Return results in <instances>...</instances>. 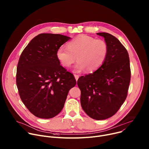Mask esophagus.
Wrapping results in <instances>:
<instances>
[{"instance_id": "esophagus-1", "label": "esophagus", "mask_w": 149, "mask_h": 149, "mask_svg": "<svg viewBox=\"0 0 149 149\" xmlns=\"http://www.w3.org/2000/svg\"><path fill=\"white\" fill-rule=\"evenodd\" d=\"M74 77H75V79L77 81V80H78V78H79V75H77V74H74Z\"/></svg>"}]
</instances>
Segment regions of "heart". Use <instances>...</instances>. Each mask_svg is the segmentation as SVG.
I'll return each mask as SVG.
<instances>
[{
	"label": "heart",
	"instance_id": "obj_1",
	"mask_svg": "<svg viewBox=\"0 0 149 149\" xmlns=\"http://www.w3.org/2000/svg\"><path fill=\"white\" fill-rule=\"evenodd\" d=\"M108 52V45L104 40L82 34L69 42L67 48H58L56 55L64 67H70L77 57L78 62L74 67L75 71L79 72L86 69V71L93 72L103 64Z\"/></svg>",
	"mask_w": 149,
	"mask_h": 149
}]
</instances>
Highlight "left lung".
<instances>
[{"instance_id":"1","label":"left lung","mask_w":149,"mask_h":149,"mask_svg":"<svg viewBox=\"0 0 149 149\" xmlns=\"http://www.w3.org/2000/svg\"><path fill=\"white\" fill-rule=\"evenodd\" d=\"M108 45V55L93 73L77 81L81 104L90 117L105 120L114 116L126 99L131 78L128 52L119 40L105 32L97 33Z\"/></svg>"}]
</instances>
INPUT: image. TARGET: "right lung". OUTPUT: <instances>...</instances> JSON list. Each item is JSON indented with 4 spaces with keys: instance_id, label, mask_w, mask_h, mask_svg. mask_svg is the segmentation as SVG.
I'll list each match as a JSON object with an SVG mask.
<instances>
[{
    "instance_id": "1",
    "label": "right lung",
    "mask_w": 149,
    "mask_h": 149,
    "mask_svg": "<svg viewBox=\"0 0 149 149\" xmlns=\"http://www.w3.org/2000/svg\"><path fill=\"white\" fill-rule=\"evenodd\" d=\"M71 39L60 34L40 33L21 54L16 85L21 100L35 116L51 118L62 110L68 91L76 84L73 74L60 65L56 51Z\"/></svg>"
}]
</instances>
